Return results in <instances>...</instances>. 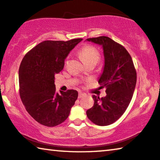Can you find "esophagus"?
<instances>
[{
  "mask_svg": "<svg viewBox=\"0 0 160 160\" xmlns=\"http://www.w3.org/2000/svg\"><path fill=\"white\" fill-rule=\"evenodd\" d=\"M84 96L85 94L84 93H82V92H79V93H78V98H82V97Z\"/></svg>",
  "mask_w": 160,
  "mask_h": 160,
  "instance_id": "1",
  "label": "esophagus"
}]
</instances>
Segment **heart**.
<instances>
[{
	"instance_id": "1",
	"label": "heart",
	"mask_w": 160,
	"mask_h": 160,
	"mask_svg": "<svg viewBox=\"0 0 160 160\" xmlns=\"http://www.w3.org/2000/svg\"><path fill=\"white\" fill-rule=\"evenodd\" d=\"M79 55L84 64L91 61L97 62L100 57L98 50L95 47L90 45L84 46L79 51Z\"/></svg>"
}]
</instances>
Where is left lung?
<instances>
[{
  "label": "left lung",
  "instance_id": "left-lung-1",
  "mask_svg": "<svg viewBox=\"0 0 160 160\" xmlns=\"http://www.w3.org/2000/svg\"><path fill=\"white\" fill-rule=\"evenodd\" d=\"M101 46L104 66L98 83L105 87L107 95H93L94 106L87 110L92 122L105 126L118 120L128 107L136 84V72L131 55L126 48L108 37L86 40Z\"/></svg>",
  "mask_w": 160,
  "mask_h": 160
}]
</instances>
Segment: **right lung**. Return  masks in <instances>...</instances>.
<instances>
[{"mask_svg": "<svg viewBox=\"0 0 160 160\" xmlns=\"http://www.w3.org/2000/svg\"><path fill=\"white\" fill-rule=\"evenodd\" d=\"M82 39L47 40L27 53L18 70L20 97L33 118L43 126L62 123L70 114L78 92H55V75L63 70L69 52Z\"/></svg>", "mask_w": 160, "mask_h": 160, "instance_id": "obj_1", "label": "right lung"}]
</instances>
